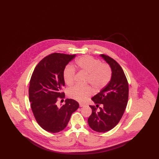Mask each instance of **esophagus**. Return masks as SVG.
Masks as SVG:
<instances>
[{
	"instance_id": "1",
	"label": "esophagus",
	"mask_w": 159,
	"mask_h": 159,
	"mask_svg": "<svg viewBox=\"0 0 159 159\" xmlns=\"http://www.w3.org/2000/svg\"><path fill=\"white\" fill-rule=\"evenodd\" d=\"M79 106H80V107H82L85 106V105H84V104H82V103H80V104H79Z\"/></svg>"
}]
</instances>
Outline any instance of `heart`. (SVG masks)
<instances>
[{"instance_id": "heart-1", "label": "heart", "mask_w": 159, "mask_h": 159, "mask_svg": "<svg viewBox=\"0 0 159 159\" xmlns=\"http://www.w3.org/2000/svg\"><path fill=\"white\" fill-rule=\"evenodd\" d=\"M74 68L88 75L87 83H89L95 91H100L109 83L111 76V68L107 64H102L99 60L89 56H84L75 62ZM75 70L71 66H67L63 71V79L67 86L74 83ZM92 91L88 86H75L68 91V96L79 102H83L91 96Z\"/></svg>"}]
</instances>
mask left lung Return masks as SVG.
<instances>
[{
    "label": "left lung",
    "instance_id": "obj_1",
    "mask_svg": "<svg viewBox=\"0 0 159 159\" xmlns=\"http://www.w3.org/2000/svg\"><path fill=\"white\" fill-rule=\"evenodd\" d=\"M99 56L110 66L111 77L106 87L92 98L97 107L99 104L102 107L97 111L95 106H90L92 112L88 121L92 130L105 132L114 128L121 119L128 104L129 86L120 66L108 56Z\"/></svg>",
    "mask_w": 159,
    "mask_h": 159
}]
</instances>
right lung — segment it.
<instances>
[{"instance_id":"right-lung-1","label":"right lung","mask_w":159,"mask_h":159,"mask_svg":"<svg viewBox=\"0 0 159 159\" xmlns=\"http://www.w3.org/2000/svg\"><path fill=\"white\" fill-rule=\"evenodd\" d=\"M76 55L53 53L40 61L34 68L29 89L31 108L38 124L48 132L57 133L66 128L71 116L79 108L74 99H67L58 107L57 98L65 95L63 71Z\"/></svg>"}]
</instances>
